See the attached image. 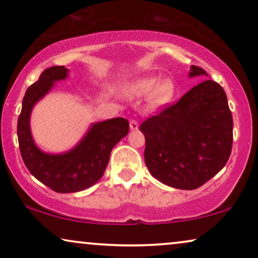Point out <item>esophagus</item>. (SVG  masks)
Returning a JSON list of instances; mask_svg holds the SVG:
<instances>
[{
	"instance_id": "34e87169",
	"label": "esophagus",
	"mask_w": 258,
	"mask_h": 258,
	"mask_svg": "<svg viewBox=\"0 0 258 258\" xmlns=\"http://www.w3.org/2000/svg\"><path fill=\"white\" fill-rule=\"evenodd\" d=\"M129 125H130V129H132V130L139 129V122H137L136 119H132V121H130V123H129Z\"/></svg>"
}]
</instances>
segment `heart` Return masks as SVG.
I'll list each match as a JSON object with an SVG mask.
<instances>
[{"instance_id": "b5f03b06", "label": "heart", "mask_w": 258, "mask_h": 258, "mask_svg": "<svg viewBox=\"0 0 258 258\" xmlns=\"http://www.w3.org/2000/svg\"><path fill=\"white\" fill-rule=\"evenodd\" d=\"M122 93L133 98L148 96V105L158 109L165 107L174 100L176 88L174 81L170 79L160 80L156 76H142L123 84Z\"/></svg>"}]
</instances>
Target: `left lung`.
I'll return each mask as SVG.
<instances>
[{"instance_id": "obj_1", "label": "left lung", "mask_w": 258, "mask_h": 258, "mask_svg": "<svg viewBox=\"0 0 258 258\" xmlns=\"http://www.w3.org/2000/svg\"><path fill=\"white\" fill-rule=\"evenodd\" d=\"M208 76L191 66L189 77ZM150 174L176 189L200 188L227 164L232 147V115L225 91L204 80L178 102L140 126Z\"/></svg>"}]
</instances>
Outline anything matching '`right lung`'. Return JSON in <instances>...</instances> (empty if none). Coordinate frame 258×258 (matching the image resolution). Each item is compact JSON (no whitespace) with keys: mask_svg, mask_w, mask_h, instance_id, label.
<instances>
[{"mask_svg":"<svg viewBox=\"0 0 258 258\" xmlns=\"http://www.w3.org/2000/svg\"><path fill=\"white\" fill-rule=\"evenodd\" d=\"M67 77L68 69L63 66L45 69L27 89L17 122L20 151L28 170L44 185L61 194L81 191L100 181L112 148L129 133V122L125 118H110L93 123L83 139L69 151L62 154L42 151L31 135V110L51 90L55 82Z\"/></svg>","mask_w":258,"mask_h":258,"instance_id":"obj_1","label":"right lung"}]
</instances>
